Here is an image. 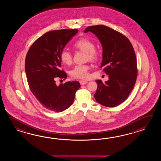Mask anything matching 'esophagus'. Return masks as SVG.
<instances>
[{
  "label": "esophagus",
  "mask_w": 161,
  "mask_h": 161,
  "mask_svg": "<svg viewBox=\"0 0 161 161\" xmlns=\"http://www.w3.org/2000/svg\"><path fill=\"white\" fill-rule=\"evenodd\" d=\"M79 83H80V84L81 85H86L87 82V81H85V80H80L79 81Z\"/></svg>",
  "instance_id": "esophagus-1"
}]
</instances>
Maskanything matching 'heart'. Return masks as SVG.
I'll list each match as a JSON object with an SVG mask.
<instances>
[{
    "label": "heart",
    "instance_id": "1",
    "mask_svg": "<svg viewBox=\"0 0 161 161\" xmlns=\"http://www.w3.org/2000/svg\"><path fill=\"white\" fill-rule=\"evenodd\" d=\"M73 47L75 50L85 52L87 60L94 62L98 58L99 52L95 48V45L87 38H80L74 43ZM60 60L66 65H71L72 63V54L64 49L60 53ZM90 69V66L87 64L76 65L71 70L70 75L74 79H87L89 77Z\"/></svg>",
    "mask_w": 161,
    "mask_h": 161
}]
</instances>
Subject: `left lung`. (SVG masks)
I'll use <instances>...</instances> for the list:
<instances>
[{"label": "left lung", "mask_w": 161, "mask_h": 161, "mask_svg": "<svg viewBox=\"0 0 161 161\" xmlns=\"http://www.w3.org/2000/svg\"><path fill=\"white\" fill-rule=\"evenodd\" d=\"M95 34L103 46L101 68L109 75L103 83L97 80L94 94L96 101L103 106L113 108L125 101L132 89L137 75L136 58L132 45L123 34L104 25L87 27Z\"/></svg>", "instance_id": "1"}]
</instances>
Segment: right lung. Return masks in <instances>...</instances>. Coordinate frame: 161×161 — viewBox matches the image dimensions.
<instances>
[{
	"mask_svg": "<svg viewBox=\"0 0 161 161\" xmlns=\"http://www.w3.org/2000/svg\"><path fill=\"white\" fill-rule=\"evenodd\" d=\"M78 32L76 29L47 32L34 41L26 56L25 67L30 90L45 108L52 112L68 109L80 87L78 81L56 84L58 78L64 80L67 77L60 69V53Z\"/></svg>",
	"mask_w": 161,
	"mask_h": 161,
	"instance_id": "obj_1",
	"label": "right lung"
}]
</instances>
